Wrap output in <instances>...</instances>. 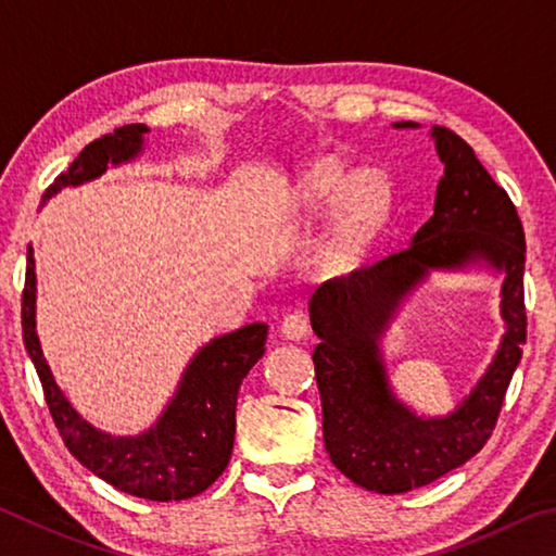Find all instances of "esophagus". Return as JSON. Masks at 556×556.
<instances>
[{
    "label": "esophagus",
    "mask_w": 556,
    "mask_h": 556,
    "mask_svg": "<svg viewBox=\"0 0 556 556\" xmlns=\"http://www.w3.org/2000/svg\"><path fill=\"white\" fill-rule=\"evenodd\" d=\"M281 333L291 341H301L308 333V318L304 312H289L285 318H281Z\"/></svg>",
    "instance_id": "esophagus-1"
}]
</instances>
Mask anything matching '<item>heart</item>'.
I'll return each mask as SVG.
<instances>
[{
    "instance_id": "heart-1",
    "label": "heart",
    "mask_w": 556,
    "mask_h": 556,
    "mask_svg": "<svg viewBox=\"0 0 556 556\" xmlns=\"http://www.w3.org/2000/svg\"><path fill=\"white\" fill-rule=\"evenodd\" d=\"M388 186L375 176H345L321 172L304 186L306 208L316 215H336L333 250L341 257H353L370 240L388 211Z\"/></svg>"
}]
</instances>
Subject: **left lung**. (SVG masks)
<instances>
[{
  "label": "left lung",
  "instance_id": "obj_1",
  "mask_svg": "<svg viewBox=\"0 0 556 556\" xmlns=\"http://www.w3.org/2000/svg\"><path fill=\"white\" fill-rule=\"evenodd\" d=\"M431 137L444 162L434 215L402 250L326 281L308 304L314 333L321 338L314 365L326 451L355 485L384 495L437 481L485 446L527 341L525 232L515 203L456 131L437 125ZM476 261L504 271L508 331L492 368L459 409L448 418L421 420L393 400L377 336L429 268Z\"/></svg>",
  "mask_w": 556,
  "mask_h": 556
}]
</instances>
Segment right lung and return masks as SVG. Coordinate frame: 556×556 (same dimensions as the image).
<instances>
[{
  "label": "right lung",
  "mask_w": 556,
  "mask_h": 556,
  "mask_svg": "<svg viewBox=\"0 0 556 556\" xmlns=\"http://www.w3.org/2000/svg\"><path fill=\"white\" fill-rule=\"evenodd\" d=\"M147 131L144 125H125L90 142L73 159L68 172L55 176V181L46 188L43 201L63 186L98 178L108 164L129 162L142 149ZM22 333L63 444L102 481L122 493L159 503L188 501L218 481L232 454L240 384L265 353L267 324H250L201 348L186 368L172 404L156 425L139 437H112L90 427L55 384L36 336L31 244L26 248Z\"/></svg>",
  "instance_id": "obj_1"
}]
</instances>
